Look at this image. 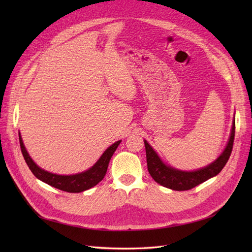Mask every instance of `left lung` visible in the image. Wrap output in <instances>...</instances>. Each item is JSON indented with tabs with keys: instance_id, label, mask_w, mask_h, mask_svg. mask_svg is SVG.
<instances>
[{
	"instance_id": "8db88e82",
	"label": "left lung",
	"mask_w": 252,
	"mask_h": 252,
	"mask_svg": "<svg viewBox=\"0 0 252 252\" xmlns=\"http://www.w3.org/2000/svg\"><path fill=\"white\" fill-rule=\"evenodd\" d=\"M235 136V118L233 120V126L229 134L228 142L222 154L215 161L206 165L201 169L192 171H183L175 169L171 165L164 163L162 159L158 156L155 149L149 145L146 140H144L146 149V160L148 172L152 178L157 182L158 184L162 185L167 189L173 190H189L194 189L195 186L199 185L203 182L213 178L221 172L224 165L226 164L227 160L231 156L233 143Z\"/></svg>"
}]
</instances>
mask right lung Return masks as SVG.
Instances as JSON below:
<instances>
[{
  "instance_id": "obj_1",
  "label": "right lung",
  "mask_w": 252,
  "mask_h": 252,
  "mask_svg": "<svg viewBox=\"0 0 252 252\" xmlns=\"http://www.w3.org/2000/svg\"><path fill=\"white\" fill-rule=\"evenodd\" d=\"M19 142H20V148L23 156L26 160L27 164H28L31 172L34 174L36 179L44 182V183L49 184L55 189H58L63 191L68 192H81L87 189H92L93 186L97 185L99 182L104 179V176L107 172V168H108V163L112 157V155L116 152L117 147L119 146L121 141H118L112 144L106 151L103 153V155L99 157L97 161L95 162L94 165H92L87 171H83L81 173L77 174H70V175H61L56 173L49 172L44 169L40 168L32 158L30 155L27 152V149L24 145L23 138L19 133Z\"/></svg>"
}]
</instances>
